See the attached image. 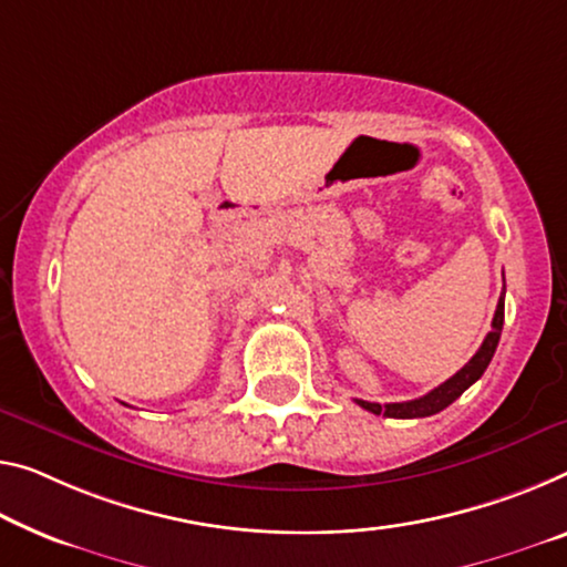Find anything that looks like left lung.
Here are the masks:
<instances>
[{"label": "left lung", "instance_id": "8db88e82", "mask_svg": "<svg viewBox=\"0 0 567 567\" xmlns=\"http://www.w3.org/2000/svg\"><path fill=\"white\" fill-rule=\"evenodd\" d=\"M502 324H504V293L499 296V303H496L492 332L484 337V342L476 350V354L454 374V378H449L443 385L431 390L429 395L405 400V403L380 405V403H368V400H354V403L374 415H388V417H429V415L441 413L443 408H449L456 398H461V393H464L466 388H472L474 382L482 378L484 370L489 368L492 357L496 352V344H499V337H502Z\"/></svg>", "mask_w": 567, "mask_h": 567}]
</instances>
